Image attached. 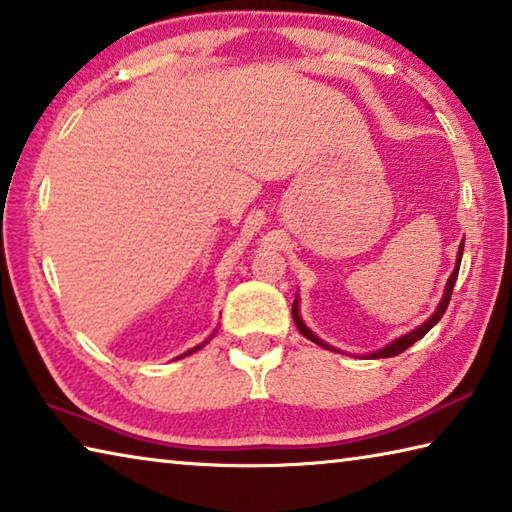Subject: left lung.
<instances>
[{
  "label": "left lung",
  "instance_id": "1",
  "mask_svg": "<svg viewBox=\"0 0 512 512\" xmlns=\"http://www.w3.org/2000/svg\"><path fill=\"white\" fill-rule=\"evenodd\" d=\"M461 255H463V241L459 244V253H457V264H454V271H452V275L448 277V284H445V291H443V297H441V302H439V306H436V311L430 315V318H427L421 327H416V329H412L410 333H405V336H401V338H396V340H392L389 342V345H385L383 349H378V351H371V353H365V358H392V356H398V353H403L407 347H412L416 340H421L427 331H430L436 322H439L441 318H443V313H445V309H448V304H450V297H452V288H454V282H457V275H459V266H461ZM293 320H295V327H297V331L302 333L304 338H309L311 342H315V345H320L322 349H329V351H338L336 347H331V345H327V342H324L322 338H318L315 336V333L306 327L304 324V320H302V315H300V297L295 295V302H293ZM342 353V351H340Z\"/></svg>",
  "mask_w": 512,
  "mask_h": 512
}]
</instances>
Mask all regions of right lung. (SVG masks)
Instances as JSON below:
<instances>
[{
	"label": "right lung",
	"mask_w": 512,
	"mask_h": 512,
	"mask_svg": "<svg viewBox=\"0 0 512 512\" xmlns=\"http://www.w3.org/2000/svg\"><path fill=\"white\" fill-rule=\"evenodd\" d=\"M212 336H215V333H212ZM212 336H210L208 340H203V342H201V345H197V347H192V349H188V351H185V353H181V356H179V358H174V360H181V358H185V356H190V353H194V351H199V349H203V347H206V345H208V342L212 340Z\"/></svg>",
	"instance_id": "obj_1"
}]
</instances>
